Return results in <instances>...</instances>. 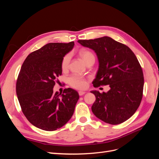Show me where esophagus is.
<instances>
[{
  "label": "esophagus",
  "instance_id": "obj_1",
  "mask_svg": "<svg viewBox=\"0 0 159 159\" xmlns=\"http://www.w3.org/2000/svg\"><path fill=\"white\" fill-rule=\"evenodd\" d=\"M78 93H79V95H80V96H81V95H84V94L85 93V91H78Z\"/></svg>",
  "mask_w": 159,
  "mask_h": 159
}]
</instances>
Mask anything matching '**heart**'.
<instances>
[{
  "mask_svg": "<svg viewBox=\"0 0 159 159\" xmlns=\"http://www.w3.org/2000/svg\"><path fill=\"white\" fill-rule=\"evenodd\" d=\"M79 56L82 60L87 64L88 61L94 60H95V56L94 55L89 51L88 50H81L79 53ZM70 57L69 55H66L63 60L61 61V69L63 70H66L68 68L69 64H70ZM69 84L71 86L77 89H84L86 86H87V82H86L85 80L83 77L78 75H74L71 76L69 78Z\"/></svg>",
  "mask_w": 159,
  "mask_h": 159,
  "instance_id": "heart-1",
  "label": "heart"
}]
</instances>
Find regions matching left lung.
<instances>
[{"instance_id": "obj_1", "label": "left lung", "mask_w": 159, "mask_h": 159, "mask_svg": "<svg viewBox=\"0 0 159 159\" xmlns=\"http://www.w3.org/2000/svg\"><path fill=\"white\" fill-rule=\"evenodd\" d=\"M78 42L93 50L98 56L99 68L93 81L94 87H110L102 93L91 91L96 98L92 112L109 124L127 121L135 113L143 97V73L136 56L128 46L109 36Z\"/></svg>"}]
</instances>
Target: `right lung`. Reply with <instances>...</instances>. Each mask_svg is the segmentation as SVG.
Instances as JSON below:
<instances>
[{"mask_svg":"<svg viewBox=\"0 0 159 159\" xmlns=\"http://www.w3.org/2000/svg\"><path fill=\"white\" fill-rule=\"evenodd\" d=\"M74 46V42L47 44L27 56L19 73L16 90L22 112L31 124L44 131H55L68 123L79 99L71 88L63 93L53 91L61 75V61Z\"/></svg>","mask_w":159,"mask_h":159,"instance_id":"right-lung-1","label":"right lung"}]
</instances>
